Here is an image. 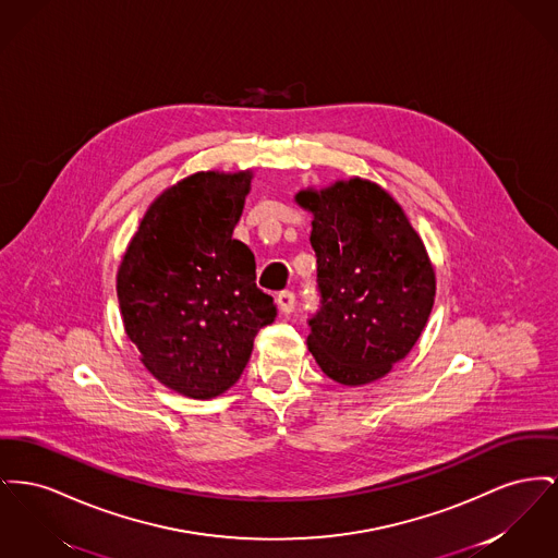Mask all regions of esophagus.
I'll return each instance as SVG.
<instances>
[{
  "instance_id": "1",
  "label": "esophagus",
  "mask_w": 558,
  "mask_h": 558,
  "mask_svg": "<svg viewBox=\"0 0 558 558\" xmlns=\"http://www.w3.org/2000/svg\"><path fill=\"white\" fill-rule=\"evenodd\" d=\"M276 303H278V307H280V312H282V314H291V312L295 310V293H291V291H282V293H278V296H276Z\"/></svg>"
}]
</instances>
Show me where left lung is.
<instances>
[{
	"label": "left lung",
	"mask_w": 558,
	"mask_h": 558,
	"mask_svg": "<svg viewBox=\"0 0 558 558\" xmlns=\"http://www.w3.org/2000/svg\"><path fill=\"white\" fill-rule=\"evenodd\" d=\"M314 213L316 314L307 348L330 379L371 384L402 361L426 327L436 280L426 246L402 208L362 179L299 192Z\"/></svg>",
	"instance_id": "left-lung-1"
}]
</instances>
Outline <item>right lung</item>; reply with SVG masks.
Instances as JSON below:
<instances>
[{"instance_id": "obj_1", "label": "right lung", "mask_w": 558, "mask_h": 558, "mask_svg": "<svg viewBox=\"0 0 558 558\" xmlns=\"http://www.w3.org/2000/svg\"><path fill=\"white\" fill-rule=\"evenodd\" d=\"M253 174L196 172L145 213L118 271L124 328L166 388L213 398L246 368L278 307L255 284V255L231 233Z\"/></svg>"}]
</instances>
